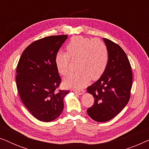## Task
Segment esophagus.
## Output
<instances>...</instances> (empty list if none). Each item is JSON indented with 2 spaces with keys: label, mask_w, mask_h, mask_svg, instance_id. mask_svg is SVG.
Here are the masks:
<instances>
[{
  "label": "esophagus",
  "mask_w": 149,
  "mask_h": 149,
  "mask_svg": "<svg viewBox=\"0 0 149 149\" xmlns=\"http://www.w3.org/2000/svg\"><path fill=\"white\" fill-rule=\"evenodd\" d=\"M74 92L78 95H82L83 93H84V90H74Z\"/></svg>",
  "instance_id": "esophagus-1"
}]
</instances>
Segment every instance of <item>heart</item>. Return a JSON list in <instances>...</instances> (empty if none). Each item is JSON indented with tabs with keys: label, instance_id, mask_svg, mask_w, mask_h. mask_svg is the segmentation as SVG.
<instances>
[{
	"label": "heart",
	"instance_id": "heart-1",
	"mask_svg": "<svg viewBox=\"0 0 149 149\" xmlns=\"http://www.w3.org/2000/svg\"><path fill=\"white\" fill-rule=\"evenodd\" d=\"M67 53H57L55 63L58 72L66 75L69 71L70 58L78 59L77 69L64 79V84L74 88H82L90 78L95 80L101 77L109 62V51L100 39L77 36L72 37L66 45Z\"/></svg>",
	"mask_w": 149,
	"mask_h": 149
}]
</instances>
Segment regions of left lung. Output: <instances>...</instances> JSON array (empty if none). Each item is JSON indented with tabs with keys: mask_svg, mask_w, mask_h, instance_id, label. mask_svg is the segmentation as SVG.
<instances>
[{
	"mask_svg": "<svg viewBox=\"0 0 149 149\" xmlns=\"http://www.w3.org/2000/svg\"><path fill=\"white\" fill-rule=\"evenodd\" d=\"M109 51V62L96 82L87 88L94 97V104L87 114L97 122H105L117 116L127 105L132 85L131 65L122 48L103 38Z\"/></svg>",
	"mask_w": 149,
	"mask_h": 149,
	"instance_id": "1",
	"label": "left lung"
}]
</instances>
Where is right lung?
<instances>
[{
  "label": "right lung",
  "instance_id": "1",
  "mask_svg": "<svg viewBox=\"0 0 149 149\" xmlns=\"http://www.w3.org/2000/svg\"><path fill=\"white\" fill-rule=\"evenodd\" d=\"M67 35L50 36L36 40L22 53L16 69V85L22 102L36 119L49 122L64 109L69 91L59 90L61 78L55 58Z\"/></svg>",
  "mask_w": 149,
  "mask_h": 149
}]
</instances>
